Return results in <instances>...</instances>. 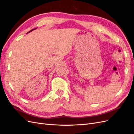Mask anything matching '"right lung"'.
Here are the masks:
<instances>
[{
    "mask_svg": "<svg viewBox=\"0 0 134 134\" xmlns=\"http://www.w3.org/2000/svg\"><path fill=\"white\" fill-rule=\"evenodd\" d=\"M36 28H35V29H33V30H31L30 31H29V32H28V33H29V32H31V31H33V30H35V29H36Z\"/></svg>",
    "mask_w": 134,
    "mask_h": 134,
    "instance_id": "add662e5",
    "label": "right lung"
}]
</instances>
